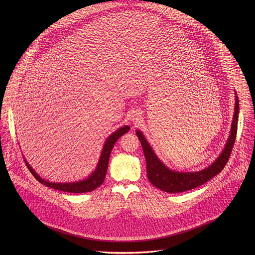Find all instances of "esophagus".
Masks as SVG:
<instances>
[{
    "label": "esophagus",
    "mask_w": 255,
    "mask_h": 255,
    "mask_svg": "<svg viewBox=\"0 0 255 255\" xmlns=\"http://www.w3.org/2000/svg\"><path fill=\"white\" fill-rule=\"evenodd\" d=\"M133 120H134V119H133Z\"/></svg>",
    "instance_id": "34e87169"
}]
</instances>
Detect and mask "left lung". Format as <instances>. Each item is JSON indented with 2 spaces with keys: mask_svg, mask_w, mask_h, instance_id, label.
<instances>
[{
  "mask_svg": "<svg viewBox=\"0 0 255 255\" xmlns=\"http://www.w3.org/2000/svg\"><path fill=\"white\" fill-rule=\"evenodd\" d=\"M235 108L231 131L226 145L218 158L207 168L197 172H179L169 169L155 154L152 147L148 143L145 136L140 130H136V135L140 140L145 156L147 178L157 188L169 192L178 193L195 188L214 178L226 166L234 143L236 141L238 121H239V99L235 91Z\"/></svg>",
  "mask_w": 255,
  "mask_h": 255,
  "instance_id": "obj_1",
  "label": "left lung"
}]
</instances>
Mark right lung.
<instances>
[{
  "label": "right lung",
  "instance_id": "right-lung-1",
  "mask_svg": "<svg viewBox=\"0 0 255 255\" xmlns=\"http://www.w3.org/2000/svg\"><path fill=\"white\" fill-rule=\"evenodd\" d=\"M129 128H130L128 126H124L109 135V137L106 139V141L103 145L101 156H100V159L96 166V169L94 170V172L91 175H89L86 179H84L82 181L73 182H52L46 181V180L42 179L37 174L36 172L33 170V168L27 163L26 159H24V161H25V164L28 167L29 171L31 172V174L34 176V178L36 179L37 181L46 186H49L51 188L58 189L61 191L72 192V193H83V192L92 191V190L96 189L98 186H100L104 182L105 176L107 173V169H108L111 151L115 145V143L117 142V140L122 135L127 133L129 130Z\"/></svg>",
  "mask_w": 255,
  "mask_h": 255
}]
</instances>
